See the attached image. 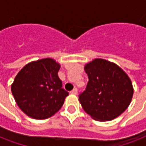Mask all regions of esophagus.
I'll use <instances>...</instances> for the list:
<instances>
[{
    "mask_svg": "<svg viewBox=\"0 0 146 146\" xmlns=\"http://www.w3.org/2000/svg\"><path fill=\"white\" fill-rule=\"evenodd\" d=\"M77 93H78V89H77V88H74L72 91H70V93H71V94H74V95H76Z\"/></svg>",
    "mask_w": 146,
    "mask_h": 146,
    "instance_id": "1",
    "label": "esophagus"
}]
</instances>
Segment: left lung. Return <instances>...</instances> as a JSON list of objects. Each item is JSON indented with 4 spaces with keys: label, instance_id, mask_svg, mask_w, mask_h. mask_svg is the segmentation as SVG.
Instances as JSON below:
<instances>
[{
    "label": "left lung",
    "instance_id": "8db88e82",
    "mask_svg": "<svg viewBox=\"0 0 146 146\" xmlns=\"http://www.w3.org/2000/svg\"><path fill=\"white\" fill-rule=\"evenodd\" d=\"M88 76L85 91L79 97L83 109L93 119L110 121L128 107L133 87L126 72L117 64L95 58L84 66Z\"/></svg>",
    "mask_w": 146,
    "mask_h": 146
}]
</instances>
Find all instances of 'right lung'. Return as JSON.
Segmentation results:
<instances>
[{
	"mask_svg": "<svg viewBox=\"0 0 146 146\" xmlns=\"http://www.w3.org/2000/svg\"><path fill=\"white\" fill-rule=\"evenodd\" d=\"M61 66L50 58L25 65L14 78L11 92L20 110L30 118L45 119L55 115L68 92L58 72Z\"/></svg>",
	"mask_w": 146,
	"mask_h": 146,
	"instance_id": "obj_1",
	"label": "right lung"
}]
</instances>
